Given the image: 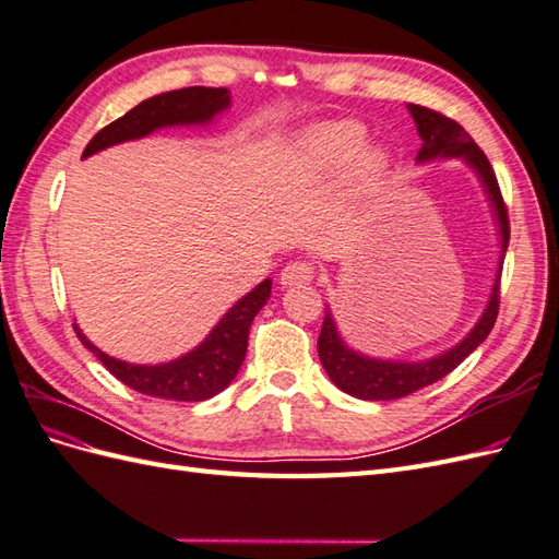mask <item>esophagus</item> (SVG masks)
Segmentation results:
<instances>
[{
    "instance_id": "esophagus-1",
    "label": "esophagus",
    "mask_w": 559,
    "mask_h": 559,
    "mask_svg": "<svg viewBox=\"0 0 559 559\" xmlns=\"http://www.w3.org/2000/svg\"><path fill=\"white\" fill-rule=\"evenodd\" d=\"M313 278V266L309 262H290L281 269L278 283L283 288H297V285H307Z\"/></svg>"
}]
</instances>
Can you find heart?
I'll use <instances>...</instances> for the list:
<instances>
[{
  "label": "heart",
  "mask_w": 559,
  "mask_h": 559,
  "mask_svg": "<svg viewBox=\"0 0 559 559\" xmlns=\"http://www.w3.org/2000/svg\"><path fill=\"white\" fill-rule=\"evenodd\" d=\"M283 175L299 186H323L347 175L340 210L356 214L368 198L388 183L394 155L384 143H368L356 120H328L299 132L283 151Z\"/></svg>",
  "instance_id": "b5f03b06"
}]
</instances>
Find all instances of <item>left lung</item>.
Returning <instances> with one entry per match:
<instances>
[{"label":"left lung","instance_id":"left-lung-1","mask_svg":"<svg viewBox=\"0 0 559 559\" xmlns=\"http://www.w3.org/2000/svg\"><path fill=\"white\" fill-rule=\"evenodd\" d=\"M406 108L423 139V146L416 155L418 165H427L435 160H461L465 167L475 171V177L486 195V203L491 207L500 254H498V266L491 283V293H489V299H486L477 323L469 328V333L461 342H455L453 347L443 349L435 356H427V359H418V361L380 359V356H370L354 349L352 345H347V340L342 337L333 309L325 305V319L319 335V359L335 388H340L349 396L364 399V402H390V399H402L418 392L427 388V384L449 376L453 368L461 366L467 356L481 345L486 335L491 333L498 317L500 269H503L508 240H510V226H508V212L503 205V198H500V189H498L491 163L486 160L481 148L472 141V136L457 122L416 104H408Z\"/></svg>","mask_w":559,"mask_h":559}]
</instances>
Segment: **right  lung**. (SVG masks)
<instances>
[{"label":"right lung","instance_id":"1","mask_svg":"<svg viewBox=\"0 0 559 559\" xmlns=\"http://www.w3.org/2000/svg\"><path fill=\"white\" fill-rule=\"evenodd\" d=\"M228 108H231V92L226 87H186L151 96L116 122L104 127L87 143L82 160L98 151L118 146V143L136 141L165 130V127H207ZM269 297L271 278H264L224 313L200 345L165 364H130L116 359L98 349L80 331L78 323L75 333L82 345L127 388L157 399H171V402H205L234 382L242 359H246L250 325L269 302Z\"/></svg>","mask_w":559,"mask_h":559}]
</instances>
